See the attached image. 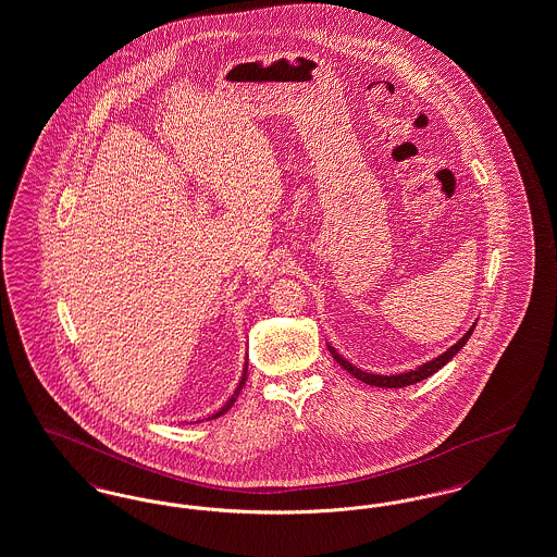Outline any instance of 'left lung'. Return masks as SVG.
<instances>
[{
    "label": "left lung",
    "mask_w": 557,
    "mask_h": 557,
    "mask_svg": "<svg viewBox=\"0 0 557 557\" xmlns=\"http://www.w3.org/2000/svg\"><path fill=\"white\" fill-rule=\"evenodd\" d=\"M474 327H476V323H472V327L468 330L467 334L462 335L451 348H447L444 355H440V357L424 362L421 367H417L414 371H406V373H398V375H375V373H367V371L355 367L350 360H346L342 355H337V350H335L334 346L327 344V348H330L332 357L339 362V367H344L350 375L360 379L362 383L377 385V387H406V385H414V383H419V381H423V379L431 377L433 373H437L444 364H447L451 358L456 357V355L462 350V346L467 344L468 337L474 332Z\"/></svg>",
    "instance_id": "1"
}]
</instances>
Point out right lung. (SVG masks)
Returning a JSON list of instances; mask_svg holds the SVG:
<instances>
[{"label":"right lung","instance_id":"obj_1","mask_svg":"<svg viewBox=\"0 0 557 557\" xmlns=\"http://www.w3.org/2000/svg\"><path fill=\"white\" fill-rule=\"evenodd\" d=\"M246 373H248V357H246L245 371H243V377H240V383H238V387L234 389L232 398L225 401V404H223L222 408H220V410H218L215 414H211V417H209V421H211V419H218V417H222V414H225V412H227V410H230V408L234 406V401H236V398H238V394H240V392H243V387H245Z\"/></svg>","mask_w":557,"mask_h":557}]
</instances>
